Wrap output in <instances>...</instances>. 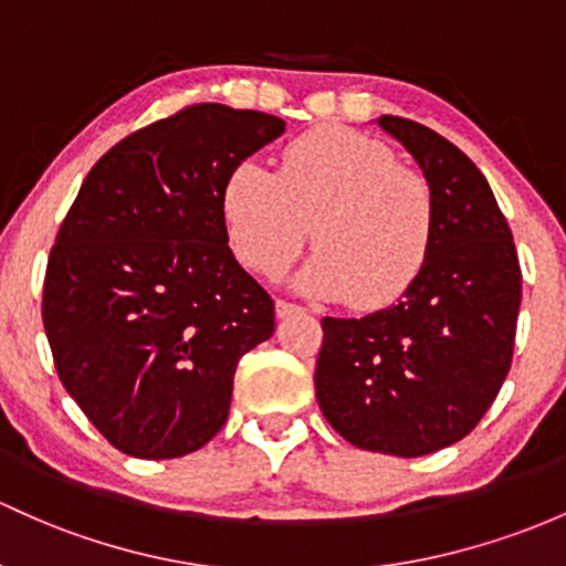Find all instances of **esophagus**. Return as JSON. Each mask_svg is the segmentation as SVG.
<instances>
[{"label":"esophagus","instance_id":"34e87169","mask_svg":"<svg viewBox=\"0 0 566 566\" xmlns=\"http://www.w3.org/2000/svg\"><path fill=\"white\" fill-rule=\"evenodd\" d=\"M300 305H294V302H285V300H277L275 302V313H277V318H289V315H294V313H300Z\"/></svg>","mask_w":566,"mask_h":566}]
</instances>
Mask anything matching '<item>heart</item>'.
<instances>
[{
    "instance_id": "1",
    "label": "heart",
    "mask_w": 566,
    "mask_h": 566,
    "mask_svg": "<svg viewBox=\"0 0 566 566\" xmlns=\"http://www.w3.org/2000/svg\"><path fill=\"white\" fill-rule=\"evenodd\" d=\"M221 212L234 253L259 275H281L313 227L318 248L302 289L348 296L354 307L391 305L427 264L437 202L427 175L397 164L380 139L343 126L307 132L283 148L275 172L232 169Z\"/></svg>"
}]
</instances>
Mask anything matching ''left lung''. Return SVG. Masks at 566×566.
<instances>
[{
  "instance_id": "obj_1",
  "label": "left lung",
  "mask_w": 566,
  "mask_h": 566,
  "mask_svg": "<svg viewBox=\"0 0 566 566\" xmlns=\"http://www.w3.org/2000/svg\"><path fill=\"white\" fill-rule=\"evenodd\" d=\"M378 124L431 184L434 240L397 305L321 321L315 397L350 446L416 459L470 434L500 394L513 361L521 266L475 164L416 120L380 115Z\"/></svg>"
}]
</instances>
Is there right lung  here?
<instances>
[{"label":"right lung","instance_id":"add662e5","mask_svg":"<svg viewBox=\"0 0 566 566\" xmlns=\"http://www.w3.org/2000/svg\"><path fill=\"white\" fill-rule=\"evenodd\" d=\"M285 124L184 107L113 145L48 259L42 324L70 397L111 446L178 459L221 431L237 361L275 332V302L227 245L221 193Z\"/></svg>","mask_w":566,"mask_h":566}]
</instances>
